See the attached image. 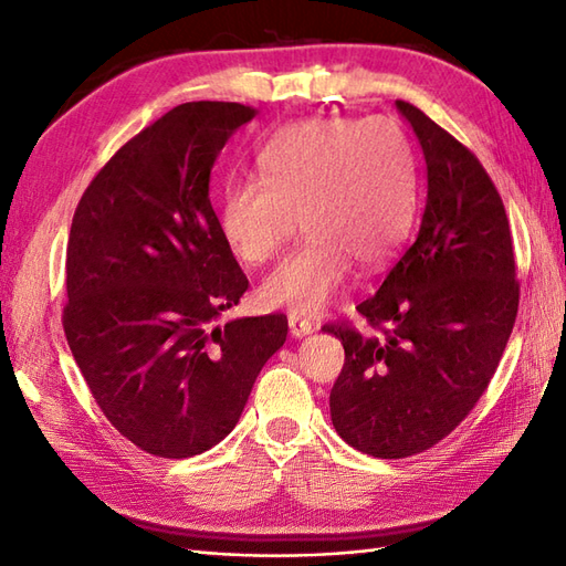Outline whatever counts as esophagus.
<instances>
[{
	"mask_svg": "<svg viewBox=\"0 0 566 566\" xmlns=\"http://www.w3.org/2000/svg\"><path fill=\"white\" fill-rule=\"evenodd\" d=\"M287 326H291V334L295 338H303V336H307V334H312V332L317 329V326L312 324L310 319H303V317H297V315H291V319H287Z\"/></svg>",
	"mask_w": 566,
	"mask_h": 566,
	"instance_id": "1",
	"label": "esophagus"
}]
</instances>
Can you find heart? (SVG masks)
<instances>
[{"label":"heart","mask_w":566,"mask_h":566,"mask_svg":"<svg viewBox=\"0 0 566 566\" xmlns=\"http://www.w3.org/2000/svg\"><path fill=\"white\" fill-rule=\"evenodd\" d=\"M260 179L224 186L218 230L244 266L271 261L297 228L305 242L259 287L266 307L317 315L348 281L350 263L382 266L417 216V167L395 118H312L275 133Z\"/></svg>","instance_id":"heart-1"}]
</instances>
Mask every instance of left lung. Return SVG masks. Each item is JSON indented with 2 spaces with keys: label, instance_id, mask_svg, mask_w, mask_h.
<instances>
[{
  "label": "left lung",
  "instance_id": "left-lung-1",
  "mask_svg": "<svg viewBox=\"0 0 566 566\" xmlns=\"http://www.w3.org/2000/svg\"><path fill=\"white\" fill-rule=\"evenodd\" d=\"M423 149L429 196L419 234L380 291L356 307L370 329L326 324L344 344L332 423L373 458L423 453L455 431L492 382L518 315L509 218L468 147L423 111L397 102Z\"/></svg>",
  "mask_w": 566,
  "mask_h": 566
}]
</instances>
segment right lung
I'll use <instances>...</instances> for the list:
<instances>
[{"label": "right lung", "mask_w": 566, "mask_h": 566, "mask_svg": "<svg viewBox=\"0 0 566 566\" xmlns=\"http://www.w3.org/2000/svg\"><path fill=\"white\" fill-rule=\"evenodd\" d=\"M256 108L191 102L113 155L74 210L62 326L98 409L157 458L218 446L275 350L283 315L218 326L249 281L210 206V169Z\"/></svg>", "instance_id": "1"}]
</instances>
